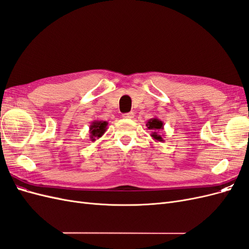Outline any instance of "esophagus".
Returning a JSON list of instances; mask_svg holds the SVG:
<instances>
[{"label":"esophagus","mask_w":249,"mask_h":249,"mask_svg":"<svg viewBox=\"0 0 249 249\" xmlns=\"http://www.w3.org/2000/svg\"><path fill=\"white\" fill-rule=\"evenodd\" d=\"M123 117L125 118V119H132V118L134 117V113H133V112L124 113V114H123Z\"/></svg>","instance_id":"34e87169"}]
</instances>
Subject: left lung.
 <instances>
[{
	"label": "left lung",
	"instance_id": "8db88e82",
	"mask_svg": "<svg viewBox=\"0 0 249 249\" xmlns=\"http://www.w3.org/2000/svg\"><path fill=\"white\" fill-rule=\"evenodd\" d=\"M146 126L149 130H152V134L150 136L153 137L154 140L159 141V142H164V134H161V131L164 130V124L162 120H160L158 117L150 118L147 120Z\"/></svg>",
	"mask_w": 249,
	"mask_h": 249
}]
</instances>
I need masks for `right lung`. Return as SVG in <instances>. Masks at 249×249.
<instances>
[{
	"label": "right lung",
	"instance_id": "add662e5",
	"mask_svg": "<svg viewBox=\"0 0 249 249\" xmlns=\"http://www.w3.org/2000/svg\"><path fill=\"white\" fill-rule=\"evenodd\" d=\"M108 123L104 122V120H93V122L89 125V134H90V140L95 141V139L101 138L105 132L108 129Z\"/></svg>",
	"mask_w": 249,
	"mask_h": 249
}]
</instances>
